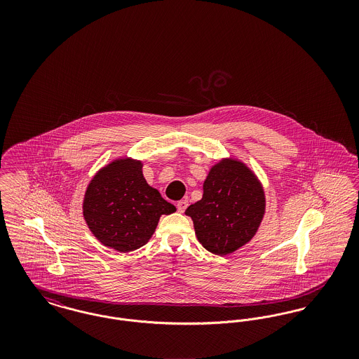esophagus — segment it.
Returning a JSON list of instances; mask_svg holds the SVG:
<instances>
[{
  "instance_id": "34e87169",
  "label": "esophagus",
  "mask_w": 359,
  "mask_h": 359,
  "mask_svg": "<svg viewBox=\"0 0 359 359\" xmlns=\"http://www.w3.org/2000/svg\"><path fill=\"white\" fill-rule=\"evenodd\" d=\"M188 207V201L186 199H183V201H180V202H177V211L179 212H184L186 211V208Z\"/></svg>"
}]
</instances>
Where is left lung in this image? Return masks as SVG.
Instances as JSON below:
<instances>
[{
    "instance_id": "8db88e82",
    "label": "left lung",
    "mask_w": 359,
    "mask_h": 359,
    "mask_svg": "<svg viewBox=\"0 0 359 359\" xmlns=\"http://www.w3.org/2000/svg\"><path fill=\"white\" fill-rule=\"evenodd\" d=\"M265 191L256 173L234 157L207 173L203 196L186 210L198 241L208 252L227 256L256 236L265 215Z\"/></svg>"
}]
</instances>
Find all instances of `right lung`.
Listing matches in <instances>:
<instances>
[{"instance_id":"right-lung-1","label":"right lung","mask_w":359,"mask_h":359,"mask_svg":"<svg viewBox=\"0 0 359 359\" xmlns=\"http://www.w3.org/2000/svg\"><path fill=\"white\" fill-rule=\"evenodd\" d=\"M142 161L118 157L97 172L86 188L83 218L102 245L133 252L154 236L161 215L176 207L161 198L142 175Z\"/></svg>"}]
</instances>
